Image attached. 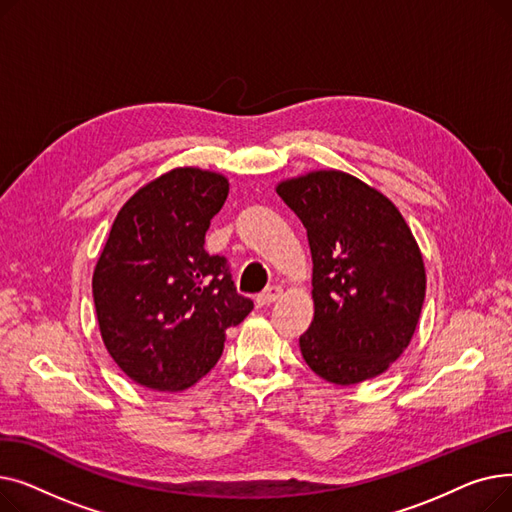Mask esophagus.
Listing matches in <instances>:
<instances>
[{"label": "esophagus", "instance_id": "1", "mask_svg": "<svg viewBox=\"0 0 512 512\" xmlns=\"http://www.w3.org/2000/svg\"><path fill=\"white\" fill-rule=\"evenodd\" d=\"M282 294V286H267L263 292L257 294V305L263 307V305H272L274 301L280 299Z\"/></svg>", "mask_w": 512, "mask_h": 512}]
</instances>
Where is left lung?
<instances>
[{
  "mask_svg": "<svg viewBox=\"0 0 512 512\" xmlns=\"http://www.w3.org/2000/svg\"><path fill=\"white\" fill-rule=\"evenodd\" d=\"M313 259L315 315L299 338L307 365L332 384L375 378L409 346L425 267L400 211L359 178L321 170L278 184Z\"/></svg>",
  "mask_w": 512,
  "mask_h": 512,
  "instance_id": "8db88e82",
  "label": "left lung"
}]
</instances>
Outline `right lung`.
Here are the masks:
<instances>
[{
  "instance_id": "right-lung-1",
  "label": "right lung",
  "mask_w": 512,
  "mask_h": 512,
  "mask_svg": "<svg viewBox=\"0 0 512 512\" xmlns=\"http://www.w3.org/2000/svg\"><path fill=\"white\" fill-rule=\"evenodd\" d=\"M226 197L224 176L176 168L116 215L93 301L107 353L132 382L159 392L193 386L218 363L226 330L251 313L228 259L205 251Z\"/></svg>"
}]
</instances>
